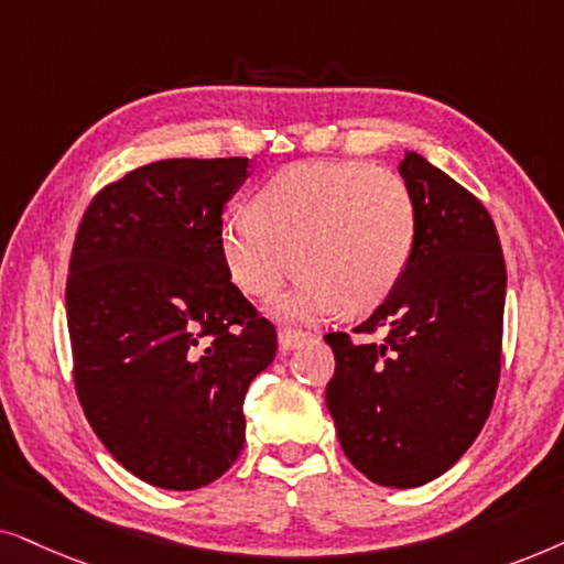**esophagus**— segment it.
I'll use <instances>...</instances> for the list:
<instances>
[{
	"label": "esophagus",
	"mask_w": 564,
	"mask_h": 564,
	"mask_svg": "<svg viewBox=\"0 0 564 564\" xmlns=\"http://www.w3.org/2000/svg\"><path fill=\"white\" fill-rule=\"evenodd\" d=\"M306 340H310V335L302 333V329H291V327L278 329V345H281V350H294Z\"/></svg>",
	"instance_id": "esophagus-1"
}]
</instances>
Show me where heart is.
Instances as JSON below:
<instances>
[{"label":"heart","instance_id":"heart-1","mask_svg":"<svg viewBox=\"0 0 564 564\" xmlns=\"http://www.w3.org/2000/svg\"><path fill=\"white\" fill-rule=\"evenodd\" d=\"M415 235V198L397 172L335 160L278 172L254 193L252 212L224 216L219 242L229 275L254 299L273 296L299 262L306 273L281 312L310 319L384 302L408 268Z\"/></svg>","mask_w":564,"mask_h":564}]
</instances>
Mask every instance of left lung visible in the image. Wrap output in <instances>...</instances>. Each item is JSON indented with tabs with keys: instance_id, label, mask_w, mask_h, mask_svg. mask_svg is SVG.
Returning a JSON list of instances; mask_svg holds the SVG:
<instances>
[{
	"instance_id": "8db88e82",
	"label": "left lung",
	"mask_w": 564,
	"mask_h": 564,
	"mask_svg": "<svg viewBox=\"0 0 564 564\" xmlns=\"http://www.w3.org/2000/svg\"><path fill=\"white\" fill-rule=\"evenodd\" d=\"M400 175L417 212L412 258L352 340L329 333L327 410L352 467L420 487L475 444L500 379L506 260L487 208L415 152Z\"/></svg>"
}]
</instances>
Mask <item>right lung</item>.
Instances as JSON below:
<instances>
[{
	"mask_svg": "<svg viewBox=\"0 0 564 564\" xmlns=\"http://www.w3.org/2000/svg\"><path fill=\"white\" fill-rule=\"evenodd\" d=\"M250 160H162L105 185L66 278L74 387L112 459L164 490L219 479L245 446V394L275 327L221 258L224 204Z\"/></svg>",
	"mask_w": 564,
	"mask_h": 564,
	"instance_id": "add662e5",
	"label": "right lung"
}]
</instances>
